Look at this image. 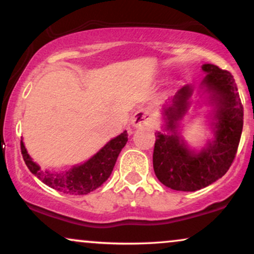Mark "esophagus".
Segmentation results:
<instances>
[{
    "instance_id": "34e87169",
    "label": "esophagus",
    "mask_w": 254,
    "mask_h": 254,
    "mask_svg": "<svg viewBox=\"0 0 254 254\" xmlns=\"http://www.w3.org/2000/svg\"><path fill=\"white\" fill-rule=\"evenodd\" d=\"M131 124L135 127H143L149 124V116L143 110L137 111L135 115L131 118Z\"/></svg>"
}]
</instances>
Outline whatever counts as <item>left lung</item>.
Segmentation results:
<instances>
[{
  "label": "left lung",
  "mask_w": 254,
  "mask_h": 254,
  "mask_svg": "<svg viewBox=\"0 0 254 254\" xmlns=\"http://www.w3.org/2000/svg\"><path fill=\"white\" fill-rule=\"evenodd\" d=\"M206 72L202 86L210 93L215 111L214 139L202 150H191L177 132V122L188 112L192 87L185 86L164 109L166 129L156 132L153 166L157 179L176 191H197L222 178L234 161L244 125V107L229 71L214 64H203Z\"/></svg>",
  "instance_id": "obj_1"
}]
</instances>
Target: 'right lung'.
<instances>
[{
	"instance_id": "add662e5",
	"label": "right lung",
	"mask_w": 254,
	"mask_h": 254,
	"mask_svg": "<svg viewBox=\"0 0 254 254\" xmlns=\"http://www.w3.org/2000/svg\"><path fill=\"white\" fill-rule=\"evenodd\" d=\"M127 142V132L124 131L115 137L105 147L82 165L64 172L42 171L26 150L21 139V154L26 166L45 185L66 194H87L95 190L109 179L117 157Z\"/></svg>"
}]
</instances>
